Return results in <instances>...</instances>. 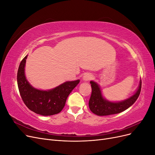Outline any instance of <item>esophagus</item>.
Masks as SVG:
<instances>
[{
  "label": "esophagus",
  "mask_w": 155,
  "mask_h": 155,
  "mask_svg": "<svg viewBox=\"0 0 155 155\" xmlns=\"http://www.w3.org/2000/svg\"><path fill=\"white\" fill-rule=\"evenodd\" d=\"M93 78V76L92 74H91V73H87L85 74V75H84V76L83 78V79L84 81H89L91 80V79H92Z\"/></svg>",
  "instance_id": "esophagus-1"
}]
</instances>
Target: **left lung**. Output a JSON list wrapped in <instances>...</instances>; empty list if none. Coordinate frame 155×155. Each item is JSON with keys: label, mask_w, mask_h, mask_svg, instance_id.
<instances>
[{"label": "left lung", "mask_w": 155, "mask_h": 155, "mask_svg": "<svg viewBox=\"0 0 155 155\" xmlns=\"http://www.w3.org/2000/svg\"><path fill=\"white\" fill-rule=\"evenodd\" d=\"M90 83L92 87V94L88 105L91 110L97 116L115 114L127 109L138 99L142 88V81L140 80L139 87L133 96L122 101L111 102L104 99L101 94L100 88L96 82L91 81Z\"/></svg>", "instance_id": "1"}]
</instances>
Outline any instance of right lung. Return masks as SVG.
<instances>
[{"label": "right lung", "instance_id": "obj_1", "mask_svg": "<svg viewBox=\"0 0 155 155\" xmlns=\"http://www.w3.org/2000/svg\"><path fill=\"white\" fill-rule=\"evenodd\" d=\"M26 55L17 72V85L22 101L30 110L43 116L58 114L65 105L67 99L79 80L67 81L49 91H41L31 87L25 74Z\"/></svg>", "mask_w": 155, "mask_h": 155}]
</instances>
